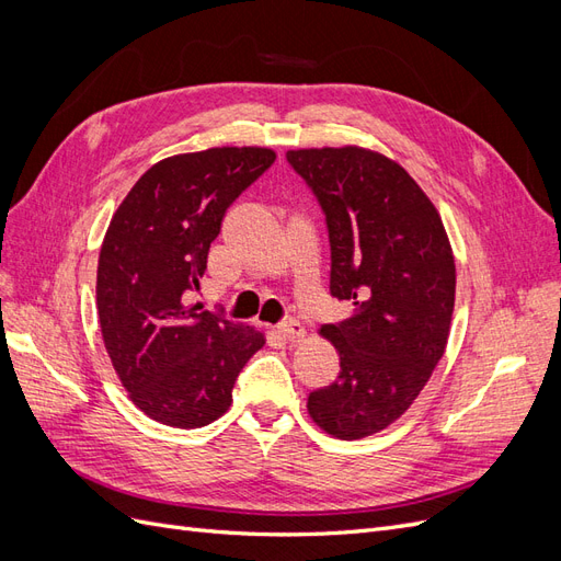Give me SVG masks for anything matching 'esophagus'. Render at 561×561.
Listing matches in <instances>:
<instances>
[{"label":"esophagus","mask_w":561,"mask_h":561,"mask_svg":"<svg viewBox=\"0 0 561 561\" xmlns=\"http://www.w3.org/2000/svg\"><path fill=\"white\" fill-rule=\"evenodd\" d=\"M278 332L283 334V339H287V342H295V339L304 336V325L295 318H287L278 325Z\"/></svg>","instance_id":"obj_1"}]
</instances>
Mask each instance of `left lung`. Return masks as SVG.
Returning a JSON list of instances; mask_svg holds the SVG:
<instances>
[{"mask_svg": "<svg viewBox=\"0 0 561 561\" xmlns=\"http://www.w3.org/2000/svg\"><path fill=\"white\" fill-rule=\"evenodd\" d=\"M330 236V293L355 313L322 325L339 377L309 396L318 426L342 439L379 433L428 383L447 346L456 266L443 219L410 173L379 151H287Z\"/></svg>", "mask_w": 561, "mask_h": 561, "instance_id": "left-lung-1", "label": "left lung"}]
</instances>
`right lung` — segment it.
<instances>
[{
    "label": "right lung",
    "instance_id": "1",
    "mask_svg": "<svg viewBox=\"0 0 561 561\" xmlns=\"http://www.w3.org/2000/svg\"><path fill=\"white\" fill-rule=\"evenodd\" d=\"M276 154L213 147L154 163L116 208L98 260L103 342L130 400L159 423L201 428L222 416L241 369L264 346L252 328L186 307L227 208Z\"/></svg>",
    "mask_w": 561,
    "mask_h": 561
}]
</instances>
